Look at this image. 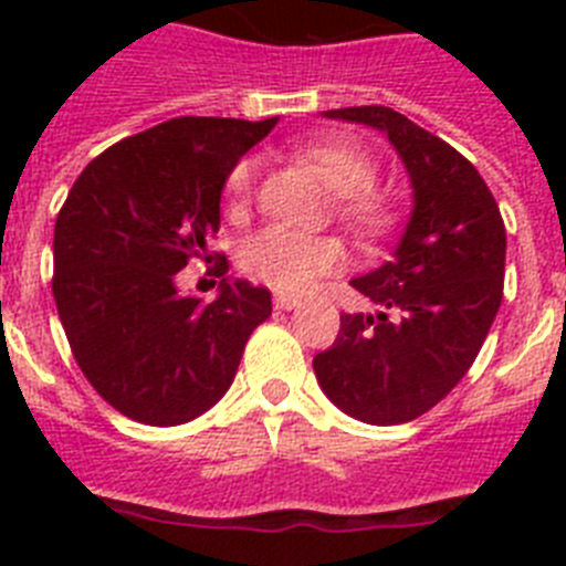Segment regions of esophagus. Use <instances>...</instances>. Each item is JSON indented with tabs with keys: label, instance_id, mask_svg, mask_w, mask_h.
Segmentation results:
<instances>
[{
	"label": "esophagus",
	"instance_id": "1",
	"mask_svg": "<svg viewBox=\"0 0 566 566\" xmlns=\"http://www.w3.org/2000/svg\"><path fill=\"white\" fill-rule=\"evenodd\" d=\"M274 306L283 308V312H292V308L300 306V300L292 297V294H277V297H274Z\"/></svg>",
	"mask_w": 566,
	"mask_h": 566
}]
</instances>
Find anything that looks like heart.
<instances>
[{"instance_id": "b5f03b06", "label": "heart", "mask_w": 566, "mask_h": 566, "mask_svg": "<svg viewBox=\"0 0 566 566\" xmlns=\"http://www.w3.org/2000/svg\"><path fill=\"white\" fill-rule=\"evenodd\" d=\"M303 158L334 192V214L363 240H382L394 232L399 209L391 195L374 189L377 161L368 149L345 138H319L303 147ZM254 158H240L223 181L229 218H243L252 203ZM348 260L337 234H306L289 227H266L243 243L240 269L252 280L286 294H306L319 280L339 272Z\"/></svg>"}]
</instances>
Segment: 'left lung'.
<instances>
[{
    "label": "left lung",
    "mask_w": 566,
    "mask_h": 566,
    "mask_svg": "<svg viewBox=\"0 0 566 566\" xmlns=\"http://www.w3.org/2000/svg\"><path fill=\"white\" fill-rule=\"evenodd\" d=\"M328 118L388 133L413 184L402 243L352 286L377 314H339V334L314 357L319 388L368 424L428 413L476 359L504 294L502 212L459 149L391 107L328 109Z\"/></svg>",
    "instance_id": "left-lung-1"
}]
</instances>
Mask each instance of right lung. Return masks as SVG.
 <instances>
[{
  "mask_svg": "<svg viewBox=\"0 0 566 566\" xmlns=\"http://www.w3.org/2000/svg\"><path fill=\"white\" fill-rule=\"evenodd\" d=\"M277 118L181 115L104 149L84 167L53 232V297L70 352L118 413L169 428L229 391L272 294L247 280L212 303L181 297L175 277L209 252L229 169Z\"/></svg>",
  "mask_w": 566,
  "mask_h": 566,
  "instance_id": "add662e5",
  "label": "right lung"
}]
</instances>
